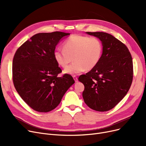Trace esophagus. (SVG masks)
I'll use <instances>...</instances> for the list:
<instances>
[{
    "label": "esophagus",
    "instance_id": "1",
    "mask_svg": "<svg viewBox=\"0 0 146 146\" xmlns=\"http://www.w3.org/2000/svg\"><path fill=\"white\" fill-rule=\"evenodd\" d=\"M73 79L74 80L75 82H78V78L76 77V75H73Z\"/></svg>",
    "mask_w": 146,
    "mask_h": 146
}]
</instances>
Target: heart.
Listing matches in <instances>:
<instances>
[{"instance_id": "obj_1", "label": "heart", "mask_w": 146, "mask_h": 146, "mask_svg": "<svg viewBox=\"0 0 146 146\" xmlns=\"http://www.w3.org/2000/svg\"><path fill=\"white\" fill-rule=\"evenodd\" d=\"M102 51V44L99 38L74 34L65 40L63 50L54 52V58L59 66L65 68L73 58L74 62L66 68L64 73L74 74L95 68L101 58Z\"/></svg>"}]
</instances>
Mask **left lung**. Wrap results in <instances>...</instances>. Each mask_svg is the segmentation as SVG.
I'll use <instances>...</instances> for the list:
<instances>
[{"instance_id": "left-lung-1", "label": "left lung", "mask_w": 146, "mask_h": 146, "mask_svg": "<svg viewBox=\"0 0 146 146\" xmlns=\"http://www.w3.org/2000/svg\"><path fill=\"white\" fill-rule=\"evenodd\" d=\"M102 42L103 51L97 66L79 76L85 90V104L94 110L104 112L114 108L127 94L133 78V64L127 46L103 32H86Z\"/></svg>"}]
</instances>
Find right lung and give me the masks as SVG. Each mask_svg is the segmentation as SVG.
I'll return each mask as SVG.
<instances>
[{
	"label": "right lung",
	"instance_id": "right-lung-1",
	"mask_svg": "<svg viewBox=\"0 0 146 146\" xmlns=\"http://www.w3.org/2000/svg\"><path fill=\"white\" fill-rule=\"evenodd\" d=\"M63 32L38 33L23 44L15 52L12 79L17 92L32 109L48 112L55 109L74 80L70 74H58L61 69L54 58L56 46Z\"/></svg>",
	"mask_w": 146,
	"mask_h": 146
}]
</instances>
